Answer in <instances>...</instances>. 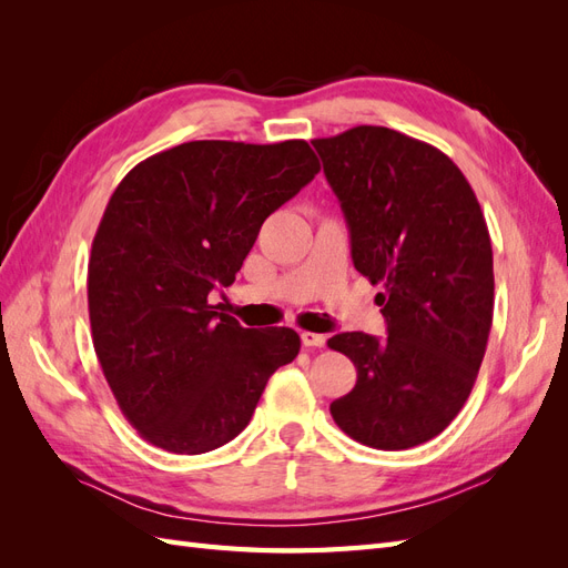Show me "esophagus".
I'll use <instances>...</instances> for the list:
<instances>
[{
  "instance_id": "esophagus-1",
  "label": "esophagus",
  "mask_w": 568,
  "mask_h": 568,
  "mask_svg": "<svg viewBox=\"0 0 568 568\" xmlns=\"http://www.w3.org/2000/svg\"><path fill=\"white\" fill-rule=\"evenodd\" d=\"M301 341H303L305 348H324L326 336L324 334H315V332H303Z\"/></svg>"
}]
</instances>
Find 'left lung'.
Wrapping results in <instances>:
<instances>
[{
	"label": "left lung",
	"mask_w": 568,
	"mask_h": 568,
	"mask_svg": "<svg viewBox=\"0 0 568 568\" xmlns=\"http://www.w3.org/2000/svg\"><path fill=\"white\" fill-rule=\"evenodd\" d=\"M372 284L386 338L336 334L355 388L329 405L343 434L376 450L432 440L467 403L493 324V248L462 170L436 146L379 125L313 140Z\"/></svg>",
	"instance_id": "1"
}]
</instances>
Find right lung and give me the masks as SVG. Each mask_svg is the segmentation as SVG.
I'll list each match as a JSON object with an SVG mask.
<instances>
[{"mask_svg":"<svg viewBox=\"0 0 568 568\" xmlns=\"http://www.w3.org/2000/svg\"><path fill=\"white\" fill-rule=\"evenodd\" d=\"M317 173L303 140H201L149 156L115 186L88 267L92 341L120 409L156 448L230 443L298 355L294 329H246L209 294L234 282L263 222Z\"/></svg>","mask_w":568,"mask_h":568,"instance_id":"1","label":"right lung"}]
</instances>
